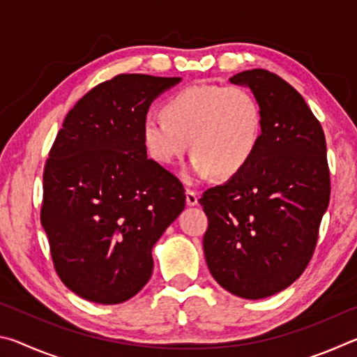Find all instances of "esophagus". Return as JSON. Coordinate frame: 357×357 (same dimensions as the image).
I'll return each mask as SVG.
<instances>
[{"instance_id":"obj_1","label":"esophagus","mask_w":357,"mask_h":357,"mask_svg":"<svg viewBox=\"0 0 357 357\" xmlns=\"http://www.w3.org/2000/svg\"><path fill=\"white\" fill-rule=\"evenodd\" d=\"M185 202H187V204H189V206H195V204L198 203L197 192L192 190V189H187L185 190Z\"/></svg>"}]
</instances>
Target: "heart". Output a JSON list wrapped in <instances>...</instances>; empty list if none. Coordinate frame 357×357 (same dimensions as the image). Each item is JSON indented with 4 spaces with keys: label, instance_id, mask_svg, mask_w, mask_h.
<instances>
[{
    "label": "heart",
    "instance_id": "heart-1",
    "mask_svg": "<svg viewBox=\"0 0 357 357\" xmlns=\"http://www.w3.org/2000/svg\"><path fill=\"white\" fill-rule=\"evenodd\" d=\"M263 110L239 84H198L176 93L164 105V118L143 121V144L159 164H173L189 149L187 179L229 178L244 170L259 144Z\"/></svg>",
    "mask_w": 357,
    "mask_h": 357
}]
</instances>
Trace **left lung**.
<instances>
[{
	"mask_svg": "<svg viewBox=\"0 0 357 357\" xmlns=\"http://www.w3.org/2000/svg\"><path fill=\"white\" fill-rule=\"evenodd\" d=\"M229 82L252 89L263 130L244 170L198 200L209 220L203 250L220 287L261 299L299 279L315 252L331 197L326 138L304 98L279 75L252 69Z\"/></svg>",
	"mask_w": 357,
	"mask_h": 357,
	"instance_id": "left-lung-1",
	"label": "left lung"
}]
</instances>
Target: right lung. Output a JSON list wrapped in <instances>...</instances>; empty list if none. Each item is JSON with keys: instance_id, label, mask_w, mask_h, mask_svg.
<instances>
[{"instance_id": "right-lung-1", "label": "right lung", "mask_w": 357, "mask_h": 357, "mask_svg": "<svg viewBox=\"0 0 357 357\" xmlns=\"http://www.w3.org/2000/svg\"><path fill=\"white\" fill-rule=\"evenodd\" d=\"M179 77L119 74L66 114L44 168L40 222L59 279L98 304H121L153 274L154 244L183 213L181 181L149 159L143 121Z\"/></svg>"}]
</instances>
